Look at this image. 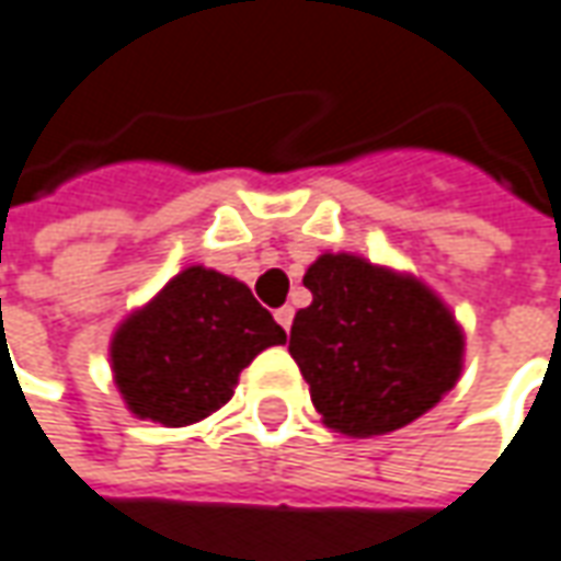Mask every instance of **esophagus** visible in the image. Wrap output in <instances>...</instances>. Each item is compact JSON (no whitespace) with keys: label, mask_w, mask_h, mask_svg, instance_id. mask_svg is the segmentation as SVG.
<instances>
[{"label":"esophagus","mask_w":561,"mask_h":561,"mask_svg":"<svg viewBox=\"0 0 561 561\" xmlns=\"http://www.w3.org/2000/svg\"><path fill=\"white\" fill-rule=\"evenodd\" d=\"M274 321L284 327V330H289V324H293V308L289 306L277 308V311H274Z\"/></svg>","instance_id":"esophagus-1"}]
</instances>
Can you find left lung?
I'll return each instance as SVG.
<instances>
[{"label":"left lung","mask_w":561,"mask_h":561,"mask_svg":"<svg viewBox=\"0 0 561 561\" xmlns=\"http://www.w3.org/2000/svg\"><path fill=\"white\" fill-rule=\"evenodd\" d=\"M302 284L311 306L293 318L289 355L330 430L386 435L454 389L463 333L420 280L358 255L327 253Z\"/></svg>","instance_id":"obj_1"}]
</instances>
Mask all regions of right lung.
Here are the masks:
<instances>
[{
	"label": "right lung",
	"mask_w": 561,
	"mask_h": 561,
	"mask_svg": "<svg viewBox=\"0 0 561 561\" xmlns=\"http://www.w3.org/2000/svg\"><path fill=\"white\" fill-rule=\"evenodd\" d=\"M280 342L287 333L247 284L194 265L126 318L111 342V360L135 416L191 426L228 404L240 370Z\"/></svg>",
	"instance_id": "1"
}]
</instances>
